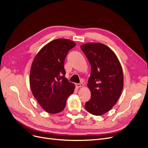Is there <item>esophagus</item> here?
<instances>
[{
  "label": "esophagus",
  "mask_w": 148,
  "mask_h": 148,
  "mask_svg": "<svg viewBox=\"0 0 148 148\" xmlns=\"http://www.w3.org/2000/svg\"><path fill=\"white\" fill-rule=\"evenodd\" d=\"M83 86H84V84H82V83H80V84H75V86L77 87V88H80V87H82Z\"/></svg>",
  "instance_id": "obj_1"
}]
</instances>
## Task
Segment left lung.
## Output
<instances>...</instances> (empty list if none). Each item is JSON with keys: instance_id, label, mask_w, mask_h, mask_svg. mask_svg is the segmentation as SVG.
Masks as SVG:
<instances>
[{"instance_id": "left-lung-1", "label": "left lung", "mask_w": 148, "mask_h": 148, "mask_svg": "<svg viewBox=\"0 0 148 148\" xmlns=\"http://www.w3.org/2000/svg\"><path fill=\"white\" fill-rule=\"evenodd\" d=\"M91 65L88 81L90 99L85 103L87 112L96 116L108 112L117 102L123 88V73L114 52L102 43L88 42L80 46Z\"/></svg>"}]
</instances>
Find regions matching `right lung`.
Segmentation results:
<instances>
[{
	"instance_id": "right-lung-1",
	"label": "right lung",
	"mask_w": 148,
	"mask_h": 148,
	"mask_svg": "<svg viewBox=\"0 0 148 148\" xmlns=\"http://www.w3.org/2000/svg\"><path fill=\"white\" fill-rule=\"evenodd\" d=\"M75 44L68 39L54 40L44 46L33 61L30 86L33 95L46 112L63 110L68 97L75 88L65 77L64 59Z\"/></svg>"
}]
</instances>
